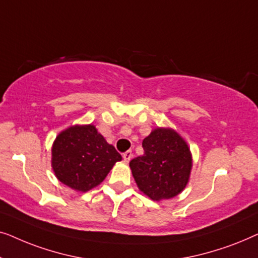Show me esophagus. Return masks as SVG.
Listing matches in <instances>:
<instances>
[{
	"label": "esophagus",
	"mask_w": 258,
	"mask_h": 258,
	"mask_svg": "<svg viewBox=\"0 0 258 258\" xmlns=\"http://www.w3.org/2000/svg\"><path fill=\"white\" fill-rule=\"evenodd\" d=\"M132 156H133V153L130 150L125 151V153L123 154V160H124L125 163H128V162L130 161V158H132Z\"/></svg>",
	"instance_id": "34e87169"
}]
</instances>
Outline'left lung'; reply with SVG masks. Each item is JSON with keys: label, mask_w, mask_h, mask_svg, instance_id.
Here are the masks:
<instances>
[{"label": "left lung", "mask_w": 258, "mask_h": 258, "mask_svg": "<svg viewBox=\"0 0 258 258\" xmlns=\"http://www.w3.org/2000/svg\"><path fill=\"white\" fill-rule=\"evenodd\" d=\"M144 154L130 161L139 189L153 201L177 196L188 184L192 167L188 144L175 130L157 128L142 142Z\"/></svg>", "instance_id": "1"}]
</instances>
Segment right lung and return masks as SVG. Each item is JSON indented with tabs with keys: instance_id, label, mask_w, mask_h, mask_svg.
Masks as SVG:
<instances>
[{
	"instance_id": "add662e5",
	"label": "right lung",
	"mask_w": 258,
	"mask_h": 258,
	"mask_svg": "<svg viewBox=\"0 0 258 258\" xmlns=\"http://www.w3.org/2000/svg\"><path fill=\"white\" fill-rule=\"evenodd\" d=\"M121 160V155L93 124L63 130L51 149V167L58 181L83 192L103 182Z\"/></svg>"
}]
</instances>
